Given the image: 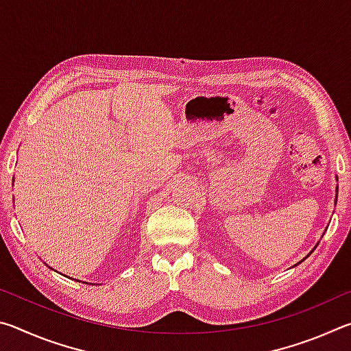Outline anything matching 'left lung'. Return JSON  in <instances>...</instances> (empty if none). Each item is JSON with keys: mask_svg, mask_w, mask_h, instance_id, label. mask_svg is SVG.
<instances>
[{"mask_svg": "<svg viewBox=\"0 0 351 351\" xmlns=\"http://www.w3.org/2000/svg\"><path fill=\"white\" fill-rule=\"evenodd\" d=\"M336 178H337V176H336ZM335 203H337V186H336V198H335ZM316 246H317V245H316ZM316 246H314V247H313V251H314V249H316ZM313 251H311V252H313ZM311 252H310V254H308L305 258H308V257H310V255H311ZM305 258H304V260H305ZM304 260H300V261H299V263H302V261H304ZM299 263H297V265H299Z\"/></svg>", "mask_w": 351, "mask_h": 351, "instance_id": "1", "label": "left lung"}]
</instances>
